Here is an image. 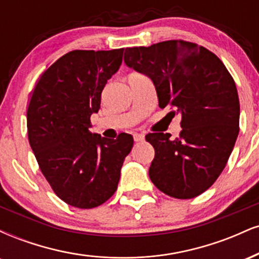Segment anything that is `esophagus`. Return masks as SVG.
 <instances>
[{
    "instance_id": "34e87169",
    "label": "esophagus",
    "mask_w": 259,
    "mask_h": 259,
    "mask_svg": "<svg viewBox=\"0 0 259 259\" xmlns=\"http://www.w3.org/2000/svg\"><path fill=\"white\" fill-rule=\"evenodd\" d=\"M145 140L144 134H134V141L135 142H141Z\"/></svg>"
}]
</instances>
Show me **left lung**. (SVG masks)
<instances>
[{
  "mask_svg": "<svg viewBox=\"0 0 259 259\" xmlns=\"http://www.w3.org/2000/svg\"><path fill=\"white\" fill-rule=\"evenodd\" d=\"M124 62L153 81L160 108L180 114L179 138L150 133L148 175L165 195L189 200L209 189L227 165L239 135L240 102L225 65L206 47L169 40L125 49Z\"/></svg>",
  "mask_w": 259,
  "mask_h": 259,
  "instance_id": "obj_1",
  "label": "left lung"
}]
</instances>
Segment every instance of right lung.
<instances>
[{
  "instance_id": "obj_1",
  "label": "right lung",
  "mask_w": 259,
  "mask_h": 259,
  "mask_svg": "<svg viewBox=\"0 0 259 259\" xmlns=\"http://www.w3.org/2000/svg\"><path fill=\"white\" fill-rule=\"evenodd\" d=\"M123 51L65 53L45 70L32 91L26 111L29 144L55 194L73 207L89 209L111 198L133 148L129 134L107 140L89 130Z\"/></svg>"
}]
</instances>
